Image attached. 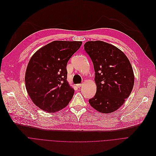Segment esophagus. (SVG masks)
I'll return each instance as SVG.
<instances>
[{
	"label": "esophagus",
	"mask_w": 156,
	"mask_h": 156,
	"mask_svg": "<svg viewBox=\"0 0 156 156\" xmlns=\"http://www.w3.org/2000/svg\"><path fill=\"white\" fill-rule=\"evenodd\" d=\"M76 86H77V87H80L81 86H83V84H76Z\"/></svg>",
	"instance_id": "esophagus-1"
}]
</instances>
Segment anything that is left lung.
<instances>
[{
    "label": "left lung",
    "mask_w": 156,
    "mask_h": 156,
    "mask_svg": "<svg viewBox=\"0 0 156 156\" xmlns=\"http://www.w3.org/2000/svg\"><path fill=\"white\" fill-rule=\"evenodd\" d=\"M84 50L93 63L97 86L89 103L100 112H113L123 104L133 90L135 79L131 63L122 51L103 41H88Z\"/></svg>",
    "instance_id": "8db88e82"
}]
</instances>
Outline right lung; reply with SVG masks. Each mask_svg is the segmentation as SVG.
Wrapping results in <instances>:
<instances>
[{
  "instance_id": "1",
  "label": "right lung",
  "mask_w": 156,
  "mask_h": 156,
  "mask_svg": "<svg viewBox=\"0 0 156 156\" xmlns=\"http://www.w3.org/2000/svg\"><path fill=\"white\" fill-rule=\"evenodd\" d=\"M82 44L80 41H53L30 58L25 73L26 89L41 109L55 112L72 100L74 90L66 80V65Z\"/></svg>"
}]
</instances>
